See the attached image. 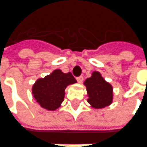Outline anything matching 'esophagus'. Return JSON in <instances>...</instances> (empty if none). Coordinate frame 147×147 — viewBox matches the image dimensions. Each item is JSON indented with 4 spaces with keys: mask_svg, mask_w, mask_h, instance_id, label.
Instances as JSON below:
<instances>
[{
    "mask_svg": "<svg viewBox=\"0 0 147 147\" xmlns=\"http://www.w3.org/2000/svg\"><path fill=\"white\" fill-rule=\"evenodd\" d=\"M77 81H78V83H82L83 82V77L82 76H80L78 78H77Z\"/></svg>",
    "mask_w": 147,
    "mask_h": 147,
    "instance_id": "1",
    "label": "esophagus"
}]
</instances>
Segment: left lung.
Masks as SVG:
<instances>
[{
	"instance_id": "left-lung-1",
	"label": "left lung",
	"mask_w": 147,
	"mask_h": 147,
	"mask_svg": "<svg viewBox=\"0 0 147 147\" xmlns=\"http://www.w3.org/2000/svg\"><path fill=\"white\" fill-rule=\"evenodd\" d=\"M86 87L87 102L94 109H102L113 102V86L98 71H94L84 82Z\"/></svg>"
}]
</instances>
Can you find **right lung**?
I'll return each mask as SVG.
<instances>
[{"label": "right lung", "instance_id": "obj_1", "mask_svg": "<svg viewBox=\"0 0 147 147\" xmlns=\"http://www.w3.org/2000/svg\"><path fill=\"white\" fill-rule=\"evenodd\" d=\"M77 83L70 72L55 69L43 78H38L32 87V95L40 106L47 110H56L64 101L65 90L69 85Z\"/></svg>", "mask_w": 147, "mask_h": 147}]
</instances>
